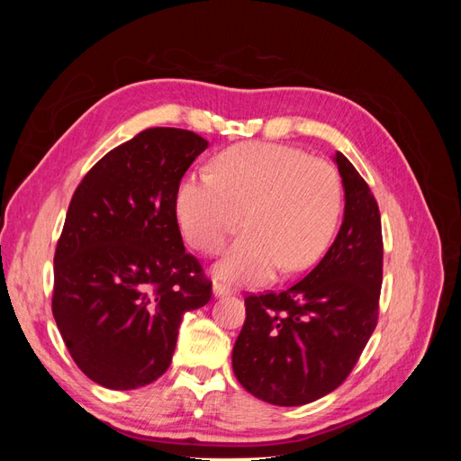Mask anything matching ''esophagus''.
<instances>
[{
  "mask_svg": "<svg viewBox=\"0 0 461 461\" xmlns=\"http://www.w3.org/2000/svg\"><path fill=\"white\" fill-rule=\"evenodd\" d=\"M229 294H232V290H230L229 286L221 285V283H215V285H213V296H215V298H222V296H229Z\"/></svg>",
  "mask_w": 461,
  "mask_h": 461,
  "instance_id": "1",
  "label": "esophagus"
}]
</instances>
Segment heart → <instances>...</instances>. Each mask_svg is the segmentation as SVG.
Returning <instances> with one entry per match:
<instances>
[{
    "label": "heart",
    "instance_id": "obj_1",
    "mask_svg": "<svg viewBox=\"0 0 461 461\" xmlns=\"http://www.w3.org/2000/svg\"><path fill=\"white\" fill-rule=\"evenodd\" d=\"M178 225L202 254H219L246 221L248 232L217 265L232 283L259 285L298 273L325 254L342 212V183L323 159L283 144L242 142L221 151L213 175L180 180Z\"/></svg>",
    "mask_w": 461,
    "mask_h": 461
}]
</instances>
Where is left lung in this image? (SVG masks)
I'll use <instances>...</instances> for the list:
<instances>
[{
    "label": "left lung",
    "mask_w": 461,
    "mask_h": 461,
    "mask_svg": "<svg viewBox=\"0 0 461 461\" xmlns=\"http://www.w3.org/2000/svg\"><path fill=\"white\" fill-rule=\"evenodd\" d=\"M344 219L312 273L283 292L246 298L232 371L256 398L303 406L339 388L376 327L383 285L379 205L356 167L334 156Z\"/></svg>",
    "instance_id": "1"
}]
</instances>
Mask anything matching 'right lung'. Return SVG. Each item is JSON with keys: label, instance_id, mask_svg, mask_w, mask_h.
<instances>
[{"label": "right lung", "instance_id": "add662e5", "mask_svg": "<svg viewBox=\"0 0 461 461\" xmlns=\"http://www.w3.org/2000/svg\"><path fill=\"white\" fill-rule=\"evenodd\" d=\"M207 146L183 129L142 131L97 161L68 203L51 310L75 364L105 388L159 379L183 315L212 298L175 212L180 178Z\"/></svg>", "mask_w": 461, "mask_h": 461}]
</instances>
